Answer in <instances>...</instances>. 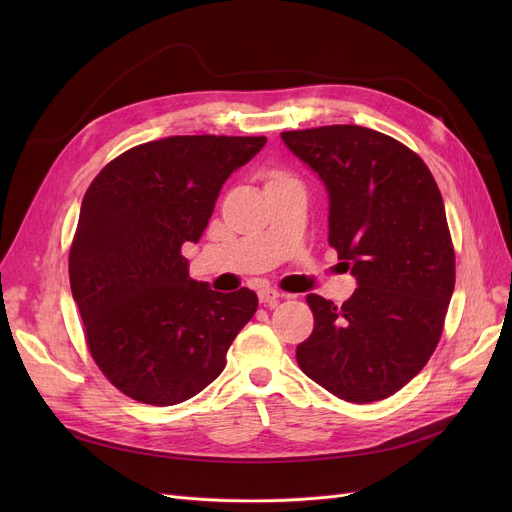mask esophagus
<instances>
[{
	"instance_id": "esophagus-1",
	"label": "esophagus",
	"mask_w": 512,
	"mask_h": 512,
	"mask_svg": "<svg viewBox=\"0 0 512 512\" xmlns=\"http://www.w3.org/2000/svg\"><path fill=\"white\" fill-rule=\"evenodd\" d=\"M257 294H259V303L263 307H276L278 301L282 299V294L276 288H261Z\"/></svg>"
}]
</instances>
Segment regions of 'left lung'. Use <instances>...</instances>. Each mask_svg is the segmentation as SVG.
<instances>
[{
	"label": "left lung",
	"mask_w": 512,
	"mask_h": 512,
	"mask_svg": "<svg viewBox=\"0 0 512 512\" xmlns=\"http://www.w3.org/2000/svg\"><path fill=\"white\" fill-rule=\"evenodd\" d=\"M324 182L328 242L357 278L340 307L309 294L315 326L297 346L305 375L365 405L409 384L436 351L454 290L440 188L409 147L357 124L280 134Z\"/></svg>",
	"instance_id": "left-lung-1"
}]
</instances>
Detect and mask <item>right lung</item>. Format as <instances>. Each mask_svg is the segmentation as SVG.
Here are the masks:
<instances>
[{"instance_id":"add662e5","label":"right lung","mask_w":512,"mask_h":512,"mask_svg":"<svg viewBox=\"0 0 512 512\" xmlns=\"http://www.w3.org/2000/svg\"><path fill=\"white\" fill-rule=\"evenodd\" d=\"M265 137H168L132 147L91 182L70 249V288L91 357L120 392L170 407L207 388L257 311L249 288L215 292L188 278L234 170Z\"/></svg>"}]
</instances>
